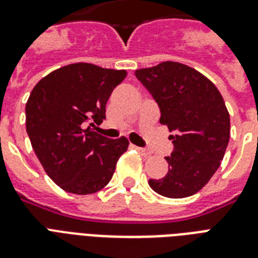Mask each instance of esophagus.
Wrapping results in <instances>:
<instances>
[{"label": "esophagus", "instance_id": "obj_1", "mask_svg": "<svg viewBox=\"0 0 258 258\" xmlns=\"http://www.w3.org/2000/svg\"><path fill=\"white\" fill-rule=\"evenodd\" d=\"M134 149L137 150L138 153L141 154V155H143V157H149V155H151V153H150L149 150L143 149V147H138V146H134Z\"/></svg>", "mask_w": 258, "mask_h": 258}]
</instances>
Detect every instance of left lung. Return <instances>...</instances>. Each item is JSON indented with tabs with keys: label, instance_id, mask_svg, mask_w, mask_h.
I'll use <instances>...</instances> for the list:
<instances>
[{
	"label": "left lung",
	"instance_id": "obj_1",
	"mask_svg": "<svg viewBox=\"0 0 258 258\" xmlns=\"http://www.w3.org/2000/svg\"><path fill=\"white\" fill-rule=\"evenodd\" d=\"M135 75L159 105V121L174 133L169 171L150 179V187L167 198L192 196L220 167L228 147L230 116L224 97L206 76L182 62L163 61Z\"/></svg>",
	"mask_w": 258,
	"mask_h": 258
}]
</instances>
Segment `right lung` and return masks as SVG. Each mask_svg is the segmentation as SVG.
<instances>
[{
	"mask_svg": "<svg viewBox=\"0 0 258 258\" xmlns=\"http://www.w3.org/2000/svg\"><path fill=\"white\" fill-rule=\"evenodd\" d=\"M125 76L124 70L75 62L50 72L32 89L26 133L45 172L62 190L87 196L112 178L130 142L108 139L91 125L105 119V104Z\"/></svg>",
	"mask_w": 258,
	"mask_h": 258,
	"instance_id": "1",
	"label": "right lung"
}]
</instances>
